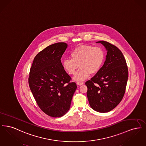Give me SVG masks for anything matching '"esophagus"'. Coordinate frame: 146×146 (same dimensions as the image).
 I'll use <instances>...</instances> for the list:
<instances>
[{
    "instance_id": "1",
    "label": "esophagus",
    "mask_w": 146,
    "mask_h": 146,
    "mask_svg": "<svg viewBox=\"0 0 146 146\" xmlns=\"http://www.w3.org/2000/svg\"><path fill=\"white\" fill-rule=\"evenodd\" d=\"M77 84V85H79V86H80V85H83V83H82V82H77L76 83Z\"/></svg>"
}]
</instances>
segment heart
Returning <instances> with one entry per match:
<instances>
[{
    "mask_svg": "<svg viewBox=\"0 0 146 146\" xmlns=\"http://www.w3.org/2000/svg\"><path fill=\"white\" fill-rule=\"evenodd\" d=\"M71 59L63 61L62 66L70 74L74 75L79 66L74 79L83 81L91 74L97 73L100 70L104 60V53L98 46L82 45L74 49L70 53Z\"/></svg>",
    "mask_w": 146,
    "mask_h": 146,
    "instance_id": "obj_1",
    "label": "heart"
}]
</instances>
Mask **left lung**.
<instances>
[{
    "mask_svg": "<svg viewBox=\"0 0 146 146\" xmlns=\"http://www.w3.org/2000/svg\"><path fill=\"white\" fill-rule=\"evenodd\" d=\"M107 51L103 66L90 80L86 82L87 97L91 107L100 113L113 110L122 100L128 79L124 56L117 46L99 41Z\"/></svg>",
    "mask_w": 146,
    "mask_h": 146,
    "instance_id": "8db88e82",
    "label": "left lung"
}]
</instances>
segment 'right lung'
<instances>
[{
    "mask_svg": "<svg viewBox=\"0 0 146 146\" xmlns=\"http://www.w3.org/2000/svg\"><path fill=\"white\" fill-rule=\"evenodd\" d=\"M67 48L65 42L50 45L39 52L30 69L28 83L42 111L52 117H61L69 111L76 90V83L64 70L61 58Z\"/></svg>",
    "mask_w": 146,
    "mask_h": 146,
    "instance_id": "1",
    "label": "right lung"
}]
</instances>
